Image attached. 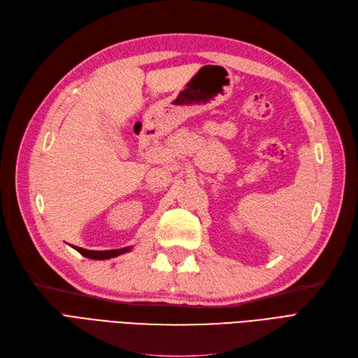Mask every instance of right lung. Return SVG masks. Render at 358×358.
Instances as JSON below:
<instances>
[{"mask_svg": "<svg viewBox=\"0 0 358 358\" xmlns=\"http://www.w3.org/2000/svg\"><path fill=\"white\" fill-rule=\"evenodd\" d=\"M73 247L78 252H80L83 257H87V259H91V260H107V259H111V257H117L120 254H124V252H129L132 247H124V248H120V250H107V251H92V250H85V248H80V247Z\"/></svg>", "mask_w": 358, "mask_h": 358, "instance_id": "right-lung-1", "label": "right lung"}]
</instances>
